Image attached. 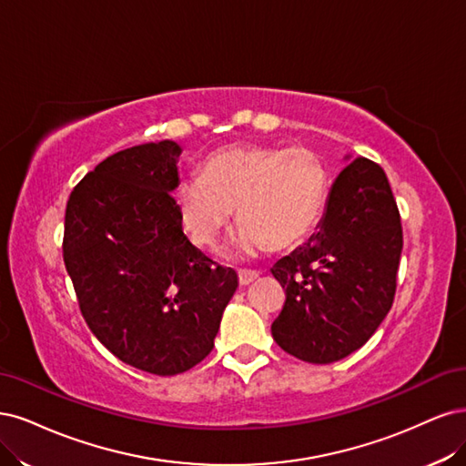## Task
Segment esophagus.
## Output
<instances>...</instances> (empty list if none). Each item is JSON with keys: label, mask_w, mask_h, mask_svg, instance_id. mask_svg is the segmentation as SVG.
Wrapping results in <instances>:
<instances>
[{"label": "esophagus", "mask_w": 466, "mask_h": 466, "mask_svg": "<svg viewBox=\"0 0 466 466\" xmlns=\"http://www.w3.org/2000/svg\"><path fill=\"white\" fill-rule=\"evenodd\" d=\"M258 277H259L258 271H239V275H238L239 284H242V287H248V284H251Z\"/></svg>", "instance_id": "1"}]
</instances>
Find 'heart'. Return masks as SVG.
Returning <instances> with one entry per match:
<instances>
[{
	"label": "heart",
	"mask_w": 466,
	"mask_h": 466,
	"mask_svg": "<svg viewBox=\"0 0 466 466\" xmlns=\"http://www.w3.org/2000/svg\"><path fill=\"white\" fill-rule=\"evenodd\" d=\"M329 186L327 164L311 148L239 145L208 157L203 176L186 177L176 199L184 228L201 248L217 246L234 208L232 244L251 255L302 242L323 215Z\"/></svg>",
	"instance_id": "heart-1"
}]
</instances>
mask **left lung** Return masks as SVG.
<instances>
[{
	"label": "left lung",
	"instance_id": "left-lung-1",
	"mask_svg": "<svg viewBox=\"0 0 466 466\" xmlns=\"http://www.w3.org/2000/svg\"><path fill=\"white\" fill-rule=\"evenodd\" d=\"M400 251V215L383 168L354 158L329 191L318 232L271 268L287 292L271 325L279 347L309 364L364 347L393 306Z\"/></svg>",
	"mask_w": 466,
	"mask_h": 466
}]
</instances>
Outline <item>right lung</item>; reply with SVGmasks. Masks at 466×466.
Here are the masks:
<instances>
[{
	"mask_svg": "<svg viewBox=\"0 0 466 466\" xmlns=\"http://www.w3.org/2000/svg\"><path fill=\"white\" fill-rule=\"evenodd\" d=\"M174 141L119 151L73 187L64 261L95 337L122 362L187 371L213 350L234 268L208 259L182 228Z\"/></svg>",
	"mask_w": 466,
	"mask_h": 466,
	"instance_id": "add662e5",
	"label": "right lung"
}]
</instances>
